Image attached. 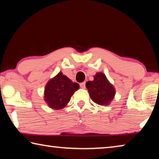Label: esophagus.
I'll return each mask as SVG.
<instances>
[{"label": "esophagus", "mask_w": 159, "mask_h": 159, "mask_svg": "<svg viewBox=\"0 0 159 159\" xmlns=\"http://www.w3.org/2000/svg\"><path fill=\"white\" fill-rule=\"evenodd\" d=\"M80 87L81 88H85V82H83L80 83Z\"/></svg>", "instance_id": "34e87169"}]
</instances>
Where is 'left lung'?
<instances>
[{
  "instance_id": "obj_1",
  "label": "left lung",
  "mask_w": 159,
  "mask_h": 159,
  "mask_svg": "<svg viewBox=\"0 0 159 159\" xmlns=\"http://www.w3.org/2000/svg\"><path fill=\"white\" fill-rule=\"evenodd\" d=\"M85 86L92 100L99 105H108L114 98V86L102 73L96 74L93 81H88Z\"/></svg>"
}]
</instances>
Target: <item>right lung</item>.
Masks as SVG:
<instances>
[{
    "mask_svg": "<svg viewBox=\"0 0 159 159\" xmlns=\"http://www.w3.org/2000/svg\"><path fill=\"white\" fill-rule=\"evenodd\" d=\"M79 88V85L77 83H73L60 72L45 86V101L50 108L61 109L66 105Z\"/></svg>",
    "mask_w": 159,
    "mask_h": 159,
    "instance_id": "right-lung-1",
    "label": "right lung"
}]
</instances>
